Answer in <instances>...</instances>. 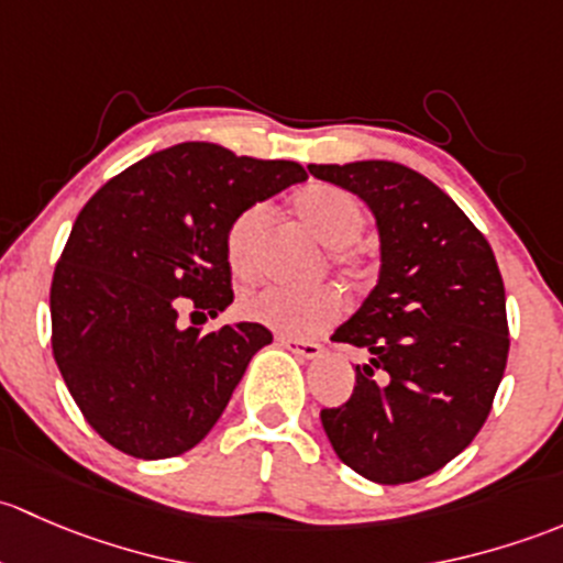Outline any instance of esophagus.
I'll use <instances>...</instances> for the list:
<instances>
[{"mask_svg":"<svg viewBox=\"0 0 563 563\" xmlns=\"http://www.w3.org/2000/svg\"><path fill=\"white\" fill-rule=\"evenodd\" d=\"M279 341L282 346H287L289 352H292V355H298V357H320L322 355V344H317V341H309V339H292V335H279Z\"/></svg>","mask_w":563,"mask_h":563,"instance_id":"esophagus-1","label":"esophagus"}]
</instances>
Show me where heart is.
Instances as JSON below:
<instances>
[{"label": "heart", "mask_w": 563, "mask_h": 563, "mask_svg": "<svg viewBox=\"0 0 563 563\" xmlns=\"http://www.w3.org/2000/svg\"><path fill=\"white\" fill-rule=\"evenodd\" d=\"M292 213L322 246H330V265L339 271L341 279L352 287L368 282L374 263L357 241L366 230V208L355 195L335 184L314 181L292 195ZM268 217L271 211L265 202H252L228 224L224 254L235 276H252L257 271ZM235 309L243 320L300 339V335L320 333L339 320L344 300L333 287L295 292L276 284H263V287L243 289Z\"/></svg>", "instance_id": "heart-1"}]
</instances>
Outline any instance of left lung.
<instances>
[{
	"instance_id": "left-lung-1",
	"label": "left lung",
	"mask_w": 563,
	"mask_h": 563,
	"mask_svg": "<svg viewBox=\"0 0 563 563\" xmlns=\"http://www.w3.org/2000/svg\"><path fill=\"white\" fill-rule=\"evenodd\" d=\"M309 170L363 197L382 241L379 282L333 333L371 363L355 368L350 401L320 411L322 428L371 483H415L463 453L494 407L509 352L494 249L437 184L398 162Z\"/></svg>"
}]
</instances>
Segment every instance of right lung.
Returning <instances> with one entry per match:
<instances>
[{"label": "right lung", "instance_id": "1", "mask_svg": "<svg viewBox=\"0 0 563 563\" xmlns=\"http://www.w3.org/2000/svg\"><path fill=\"white\" fill-rule=\"evenodd\" d=\"M303 165L178 143L135 162L80 208L51 282V346L91 428L143 461L192 450L222 417L260 322L200 333L184 306L233 303L228 224L246 206L306 181Z\"/></svg>", "mask_w": 563, "mask_h": 563}]
</instances>
